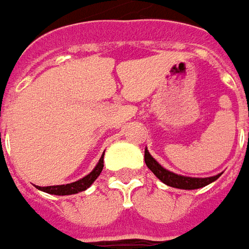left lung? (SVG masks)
Wrapping results in <instances>:
<instances>
[{
    "label": "left lung",
    "instance_id": "obj_1",
    "mask_svg": "<svg viewBox=\"0 0 249 249\" xmlns=\"http://www.w3.org/2000/svg\"><path fill=\"white\" fill-rule=\"evenodd\" d=\"M144 159L148 169L158 177L162 183H165L166 186L175 187V188H181V190H196V188H201V187L208 186L209 183L215 181L217 177L220 175H216L212 177H205V178H198V177H186L176 175L173 172H169L165 167H162L159 165L155 159L151 157V154L148 152V149H145L144 152Z\"/></svg>",
    "mask_w": 249,
    "mask_h": 249
}]
</instances>
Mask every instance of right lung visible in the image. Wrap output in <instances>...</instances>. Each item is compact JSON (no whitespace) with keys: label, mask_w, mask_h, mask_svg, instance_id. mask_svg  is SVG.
Wrapping results in <instances>:
<instances>
[{"label":"right lung","mask_w":249,"mask_h":249,"mask_svg":"<svg viewBox=\"0 0 249 249\" xmlns=\"http://www.w3.org/2000/svg\"><path fill=\"white\" fill-rule=\"evenodd\" d=\"M102 167H104V155L101 157L98 165L94 167V170L91 172L90 175H87L86 177L80 178L79 181H74V183H71V184H62V186L37 187V188L44 191V193L53 194V196H71V194H77L80 191L87 190L95 181V178L100 176V173L102 172Z\"/></svg>","instance_id":"add662e5"}]
</instances>
